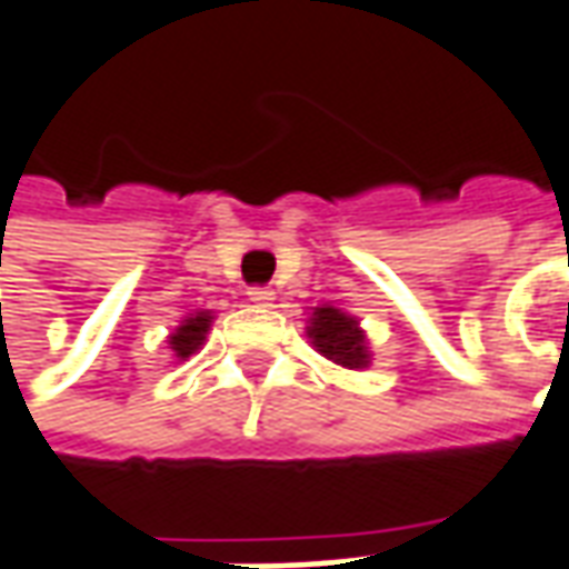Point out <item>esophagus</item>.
Returning a JSON list of instances; mask_svg holds the SVG:
<instances>
[{"label": "esophagus", "instance_id": "34e87169", "mask_svg": "<svg viewBox=\"0 0 569 569\" xmlns=\"http://www.w3.org/2000/svg\"><path fill=\"white\" fill-rule=\"evenodd\" d=\"M246 296L252 298L256 305H271V301H273V289H271V286H252V289H249Z\"/></svg>", "mask_w": 569, "mask_h": 569}]
</instances>
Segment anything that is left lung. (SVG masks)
<instances>
[{
	"mask_svg": "<svg viewBox=\"0 0 569 569\" xmlns=\"http://www.w3.org/2000/svg\"><path fill=\"white\" fill-rule=\"evenodd\" d=\"M308 323H311L308 326V339L326 360H332L345 369L369 367L367 336L351 313L323 305V308H313Z\"/></svg>",
	"mask_w": 569,
	"mask_h": 569,
	"instance_id": "1",
	"label": "left lung"
}]
</instances>
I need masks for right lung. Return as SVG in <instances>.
<instances>
[{
  "label": "right lung",
  "mask_w": 569,
  "mask_h": 569,
  "mask_svg": "<svg viewBox=\"0 0 569 569\" xmlns=\"http://www.w3.org/2000/svg\"><path fill=\"white\" fill-rule=\"evenodd\" d=\"M212 326V311L190 313L188 320H181V326L169 336V348L178 360H188L190 353H197L206 341V332Z\"/></svg>",
  "instance_id": "right-lung-1"
}]
</instances>
